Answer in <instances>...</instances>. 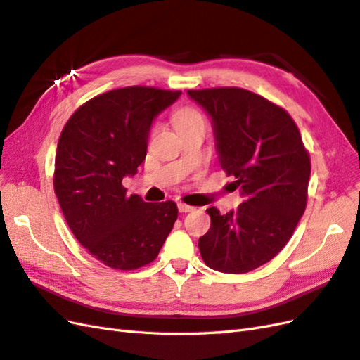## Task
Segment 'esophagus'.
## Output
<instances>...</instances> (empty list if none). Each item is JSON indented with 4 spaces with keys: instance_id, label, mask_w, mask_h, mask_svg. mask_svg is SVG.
<instances>
[{
    "instance_id": "esophagus-1",
    "label": "esophagus",
    "mask_w": 360,
    "mask_h": 360,
    "mask_svg": "<svg viewBox=\"0 0 360 360\" xmlns=\"http://www.w3.org/2000/svg\"><path fill=\"white\" fill-rule=\"evenodd\" d=\"M178 210H179V213H190V211L195 210V207L187 205V204H182V202H179V204H178Z\"/></svg>"
}]
</instances>
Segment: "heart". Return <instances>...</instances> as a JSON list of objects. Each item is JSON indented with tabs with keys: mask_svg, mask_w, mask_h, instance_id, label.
I'll use <instances>...</instances> for the list:
<instances>
[{
	"mask_svg": "<svg viewBox=\"0 0 360 360\" xmlns=\"http://www.w3.org/2000/svg\"><path fill=\"white\" fill-rule=\"evenodd\" d=\"M173 122H174V126H176V129H181V127L191 124L195 122H205V120H204V117H202L199 110H196L195 108L184 106V108H179L176 112H174Z\"/></svg>",
	"mask_w": 360,
	"mask_h": 360,
	"instance_id": "b5f03b06",
	"label": "heart"
}]
</instances>
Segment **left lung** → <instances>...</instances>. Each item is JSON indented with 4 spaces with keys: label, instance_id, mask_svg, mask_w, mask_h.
Segmentation results:
<instances>
[{
    "label": "left lung",
    "instance_id": "8db88e82",
    "mask_svg": "<svg viewBox=\"0 0 360 360\" xmlns=\"http://www.w3.org/2000/svg\"><path fill=\"white\" fill-rule=\"evenodd\" d=\"M213 120L220 165L245 200L220 214L199 238L202 260L225 274H246L271 262L290 240L307 205L310 156L284 108L236 86L188 89Z\"/></svg>",
    "mask_w": 360,
    "mask_h": 360
}]
</instances>
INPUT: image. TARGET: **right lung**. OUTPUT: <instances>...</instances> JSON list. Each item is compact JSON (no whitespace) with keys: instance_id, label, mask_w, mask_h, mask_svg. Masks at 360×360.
<instances>
[{"instance_id":"add662e5","label":"right lung","mask_w":360,"mask_h":360,"mask_svg":"<svg viewBox=\"0 0 360 360\" xmlns=\"http://www.w3.org/2000/svg\"><path fill=\"white\" fill-rule=\"evenodd\" d=\"M179 96L155 86L112 89L85 101L62 129L54 193L79 243L112 269L152 263L178 219L173 200L127 196L123 178L144 161L153 118Z\"/></svg>"}]
</instances>
